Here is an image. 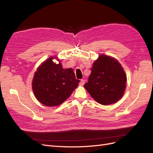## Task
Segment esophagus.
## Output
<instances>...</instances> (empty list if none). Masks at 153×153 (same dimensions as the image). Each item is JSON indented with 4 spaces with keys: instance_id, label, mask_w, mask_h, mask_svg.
Wrapping results in <instances>:
<instances>
[{
    "instance_id": "1",
    "label": "esophagus",
    "mask_w": 153,
    "mask_h": 153,
    "mask_svg": "<svg viewBox=\"0 0 153 153\" xmlns=\"http://www.w3.org/2000/svg\"><path fill=\"white\" fill-rule=\"evenodd\" d=\"M85 80H84V79H81V80H80V85H84V84H85Z\"/></svg>"
}]
</instances>
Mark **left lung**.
I'll list each match as a JSON object with an SVG mask.
<instances>
[{
	"label": "left lung",
	"instance_id": "1",
	"mask_svg": "<svg viewBox=\"0 0 153 153\" xmlns=\"http://www.w3.org/2000/svg\"><path fill=\"white\" fill-rule=\"evenodd\" d=\"M126 76L115 59L101 55L94 62L84 87L97 102L104 105L116 103L126 89Z\"/></svg>",
	"mask_w": 153,
	"mask_h": 153
}]
</instances>
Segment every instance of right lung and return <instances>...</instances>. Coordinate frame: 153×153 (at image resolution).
I'll return each instance as SVG.
<instances>
[{
	"instance_id": "add662e5",
	"label": "right lung",
	"mask_w": 153,
	"mask_h": 153,
	"mask_svg": "<svg viewBox=\"0 0 153 153\" xmlns=\"http://www.w3.org/2000/svg\"><path fill=\"white\" fill-rule=\"evenodd\" d=\"M52 57L38 68L32 80V89L40 103L57 106L66 100L78 86L73 69H63L61 62L55 64Z\"/></svg>"
}]
</instances>
